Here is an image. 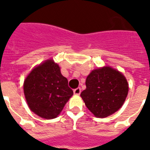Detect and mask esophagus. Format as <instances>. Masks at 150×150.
<instances>
[{
    "label": "esophagus",
    "mask_w": 150,
    "mask_h": 150,
    "mask_svg": "<svg viewBox=\"0 0 150 150\" xmlns=\"http://www.w3.org/2000/svg\"><path fill=\"white\" fill-rule=\"evenodd\" d=\"M80 93H81V88H79V87L74 89V94H75V95H79Z\"/></svg>",
    "instance_id": "34e87169"
}]
</instances>
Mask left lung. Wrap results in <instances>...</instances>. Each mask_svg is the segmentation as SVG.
<instances>
[{"instance_id": "left-lung-1", "label": "left lung", "mask_w": 150, "mask_h": 150, "mask_svg": "<svg viewBox=\"0 0 150 150\" xmlns=\"http://www.w3.org/2000/svg\"><path fill=\"white\" fill-rule=\"evenodd\" d=\"M86 85L81 96L87 108L98 117H106L118 110L128 95L125 77L110 67L93 71L86 78Z\"/></svg>"}]
</instances>
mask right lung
<instances>
[{"instance_id":"add662e5","label":"right lung","mask_w":150,"mask_h":150,"mask_svg":"<svg viewBox=\"0 0 150 150\" xmlns=\"http://www.w3.org/2000/svg\"><path fill=\"white\" fill-rule=\"evenodd\" d=\"M68 81L52 60L43 62L25 80L24 93L32 111L46 119L56 117L73 95Z\"/></svg>"}]
</instances>
